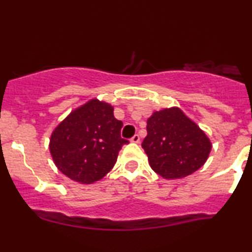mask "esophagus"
Wrapping results in <instances>:
<instances>
[{
  "label": "esophagus",
  "instance_id": "1",
  "mask_svg": "<svg viewBox=\"0 0 252 252\" xmlns=\"http://www.w3.org/2000/svg\"><path fill=\"white\" fill-rule=\"evenodd\" d=\"M130 142H132V143H138L140 142V136L138 135H134L131 137V140H130Z\"/></svg>",
  "mask_w": 252,
  "mask_h": 252
}]
</instances>
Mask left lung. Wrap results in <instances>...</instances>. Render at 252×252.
<instances>
[{"label": "left lung", "mask_w": 252, "mask_h": 252, "mask_svg": "<svg viewBox=\"0 0 252 252\" xmlns=\"http://www.w3.org/2000/svg\"><path fill=\"white\" fill-rule=\"evenodd\" d=\"M147 132L142 148L149 166L167 180L194 173L204 166L212 149L209 136L178 106L153 112Z\"/></svg>", "instance_id": "1"}]
</instances>
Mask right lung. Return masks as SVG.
Instances as JSON below:
<instances>
[{
	"label": "right lung",
	"instance_id": "obj_1",
	"mask_svg": "<svg viewBox=\"0 0 252 252\" xmlns=\"http://www.w3.org/2000/svg\"><path fill=\"white\" fill-rule=\"evenodd\" d=\"M122 121L110 103L92 98L72 110L52 131L50 153L57 168L71 180L90 185L103 179L128 141L121 137Z\"/></svg>",
	"mask_w": 252,
	"mask_h": 252
}]
</instances>
